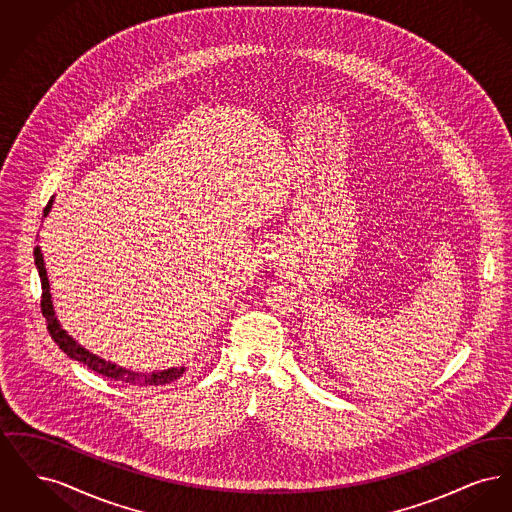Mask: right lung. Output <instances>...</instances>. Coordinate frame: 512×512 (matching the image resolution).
Listing matches in <instances>:
<instances>
[{"label": "right lung", "instance_id": "right-lung-1", "mask_svg": "<svg viewBox=\"0 0 512 512\" xmlns=\"http://www.w3.org/2000/svg\"><path fill=\"white\" fill-rule=\"evenodd\" d=\"M49 209H51V201H49L46 209H44L46 215H48ZM34 263H36L40 280H42V303L40 305H42V315L46 317V322H48L49 336H51V340L59 345V349H63L71 359L82 363L84 366H88L90 370L98 372L101 376H107V378L117 380V382H122V384H132V386H163V384L174 382L176 378H180L184 374V366L182 368H169V370H163V372H153V374H136V372H130V370L121 368V366L111 365V363L99 359L96 355L88 353L80 345H76V341L73 338H69L67 332L59 326L55 313H53L48 274H46L44 257H42L40 247L34 249Z\"/></svg>", "mask_w": 512, "mask_h": 512}]
</instances>
